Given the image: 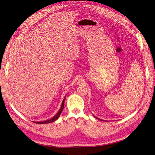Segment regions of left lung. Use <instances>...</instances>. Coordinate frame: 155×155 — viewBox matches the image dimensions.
I'll return each mask as SVG.
<instances>
[{"label": "left lung", "mask_w": 155, "mask_h": 155, "mask_svg": "<svg viewBox=\"0 0 155 155\" xmlns=\"http://www.w3.org/2000/svg\"><path fill=\"white\" fill-rule=\"evenodd\" d=\"M97 118V120H101V119H100V118Z\"/></svg>", "instance_id": "1"}]
</instances>
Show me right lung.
I'll list each match as a JSON object with an SVG mask.
<instances>
[{
    "label": "right lung",
    "mask_w": 155,
    "mask_h": 155,
    "mask_svg": "<svg viewBox=\"0 0 155 155\" xmlns=\"http://www.w3.org/2000/svg\"><path fill=\"white\" fill-rule=\"evenodd\" d=\"M65 97H66V96H65L64 97V99L63 100V102H62V105H61V107L59 110L58 112V113L56 114L53 118H51V119H49L48 120H46V121H34V122L35 124H49V123H51L53 122V121H55L56 120H58L59 116H60V114H61V112L63 110V108H64V100H65Z\"/></svg>",
    "instance_id": "1"
}]
</instances>
